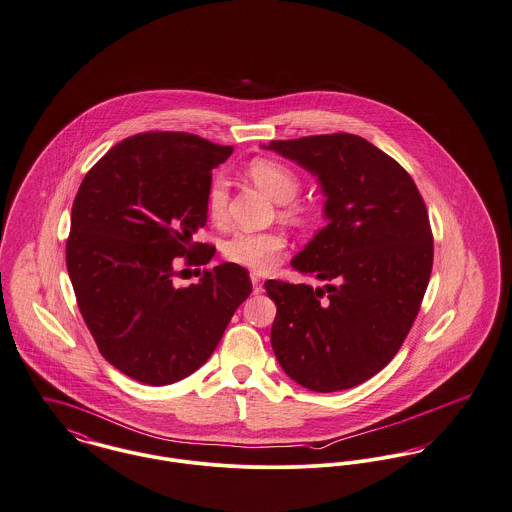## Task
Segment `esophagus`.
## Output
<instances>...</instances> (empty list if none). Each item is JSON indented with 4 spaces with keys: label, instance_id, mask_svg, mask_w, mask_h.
<instances>
[{
    "label": "esophagus",
    "instance_id": "34e87169",
    "mask_svg": "<svg viewBox=\"0 0 512 512\" xmlns=\"http://www.w3.org/2000/svg\"><path fill=\"white\" fill-rule=\"evenodd\" d=\"M251 284H253V294H261L263 292V283L257 275H251Z\"/></svg>",
    "mask_w": 512,
    "mask_h": 512
}]
</instances>
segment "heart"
<instances>
[{
    "instance_id": "b5f03b06",
    "label": "heart",
    "mask_w": 512,
    "mask_h": 512,
    "mask_svg": "<svg viewBox=\"0 0 512 512\" xmlns=\"http://www.w3.org/2000/svg\"><path fill=\"white\" fill-rule=\"evenodd\" d=\"M249 178L261 186L273 200L283 202L281 216L294 226H304L312 218V208L304 202L292 200L300 190L296 171L277 159H255L247 167ZM208 216L214 224H222L228 216V188L216 178L206 196ZM288 241L283 231H235L222 245V253L229 263L245 267L253 273H267L275 269L286 253Z\"/></svg>"
}]
</instances>
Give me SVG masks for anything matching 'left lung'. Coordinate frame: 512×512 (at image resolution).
I'll use <instances>...</instances> for the list:
<instances>
[{"mask_svg":"<svg viewBox=\"0 0 512 512\" xmlns=\"http://www.w3.org/2000/svg\"><path fill=\"white\" fill-rule=\"evenodd\" d=\"M314 172L328 226L292 259L310 284L267 281L277 304L273 351L284 373L316 393L361 385L397 355L432 273L426 204L393 157L351 133L271 141Z\"/></svg>","mask_w":512,"mask_h":512,"instance_id":"obj_1","label":"left lung"}]
</instances>
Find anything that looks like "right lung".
<instances>
[{
	"label": "right lung",
	"mask_w": 512,
	"mask_h": 512,
	"mask_svg": "<svg viewBox=\"0 0 512 512\" xmlns=\"http://www.w3.org/2000/svg\"><path fill=\"white\" fill-rule=\"evenodd\" d=\"M231 153L192 133H137L88 171L74 198L66 269L80 314L100 353L139 383L192 375L251 294L235 263L206 269L196 284L172 279L180 257L204 265L216 253L192 237L208 220L212 171Z\"/></svg>",
	"instance_id": "add662e5"
}]
</instances>
